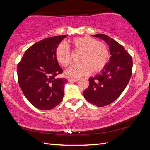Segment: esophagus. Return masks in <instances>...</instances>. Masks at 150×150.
<instances>
[{"label": "esophagus", "mask_w": 150, "mask_h": 150, "mask_svg": "<svg viewBox=\"0 0 150 150\" xmlns=\"http://www.w3.org/2000/svg\"><path fill=\"white\" fill-rule=\"evenodd\" d=\"M79 80V79H68L69 82H77Z\"/></svg>", "instance_id": "34e87169"}]
</instances>
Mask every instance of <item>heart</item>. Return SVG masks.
<instances>
[{
    "label": "heart",
    "mask_w": 150,
    "mask_h": 150,
    "mask_svg": "<svg viewBox=\"0 0 150 150\" xmlns=\"http://www.w3.org/2000/svg\"><path fill=\"white\" fill-rule=\"evenodd\" d=\"M73 49L81 51L79 63L71 66L65 72L68 77L79 78L92 71L99 72L107 64L109 54L105 44L89 36L75 38L69 42ZM55 57L60 65L67 67L71 63L69 47L64 43L57 45Z\"/></svg>",
    "instance_id": "b5f03b06"
}]
</instances>
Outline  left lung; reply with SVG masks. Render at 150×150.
Listing matches in <instances>:
<instances>
[{
	"mask_svg": "<svg viewBox=\"0 0 150 150\" xmlns=\"http://www.w3.org/2000/svg\"><path fill=\"white\" fill-rule=\"evenodd\" d=\"M100 38L110 48L109 62L100 73L89 78V86L83 91L88 102L98 107L108 105L119 97L130 79L132 58L122 45L105 34L92 35Z\"/></svg>",
	"mask_w": 150,
	"mask_h": 150,
	"instance_id": "1",
	"label": "left lung"
}]
</instances>
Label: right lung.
Instances as JSON below:
<instances>
[{"label":"right lung","instance_id":"1","mask_svg":"<svg viewBox=\"0 0 150 150\" xmlns=\"http://www.w3.org/2000/svg\"><path fill=\"white\" fill-rule=\"evenodd\" d=\"M67 36L49 37L35 43L17 65L20 88L29 102L40 110H51L63 99L68 80L56 77L63 70L55 57V50Z\"/></svg>","mask_w":150,"mask_h":150}]
</instances>
